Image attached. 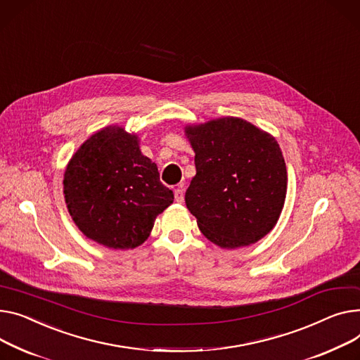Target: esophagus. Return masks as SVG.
Listing matches in <instances>:
<instances>
[{
	"label": "esophagus",
	"instance_id": "obj_1",
	"mask_svg": "<svg viewBox=\"0 0 360 360\" xmlns=\"http://www.w3.org/2000/svg\"><path fill=\"white\" fill-rule=\"evenodd\" d=\"M174 195H175V201L176 202H182L184 201V189L178 188L174 191Z\"/></svg>",
	"mask_w": 360,
	"mask_h": 360
}]
</instances>
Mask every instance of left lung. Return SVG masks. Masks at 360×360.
Instances as JSON below:
<instances>
[{"instance_id": "obj_1", "label": "left lung", "mask_w": 360, "mask_h": 360, "mask_svg": "<svg viewBox=\"0 0 360 360\" xmlns=\"http://www.w3.org/2000/svg\"><path fill=\"white\" fill-rule=\"evenodd\" d=\"M197 174L185 202L201 233L223 249L249 246L278 223L288 175L274 136L237 117L186 126Z\"/></svg>"}]
</instances>
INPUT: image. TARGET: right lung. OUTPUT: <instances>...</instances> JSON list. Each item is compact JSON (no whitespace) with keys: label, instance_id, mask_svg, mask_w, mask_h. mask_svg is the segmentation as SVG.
I'll list each match as a JSON object with an SVG mask.
<instances>
[{"label":"right lung","instance_id":"add662e5","mask_svg":"<svg viewBox=\"0 0 360 360\" xmlns=\"http://www.w3.org/2000/svg\"><path fill=\"white\" fill-rule=\"evenodd\" d=\"M68 211L91 240L108 249H134L174 202L155 162L143 156L139 137L120 126L92 134L69 160L63 175Z\"/></svg>","mask_w":360,"mask_h":360}]
</instances>
